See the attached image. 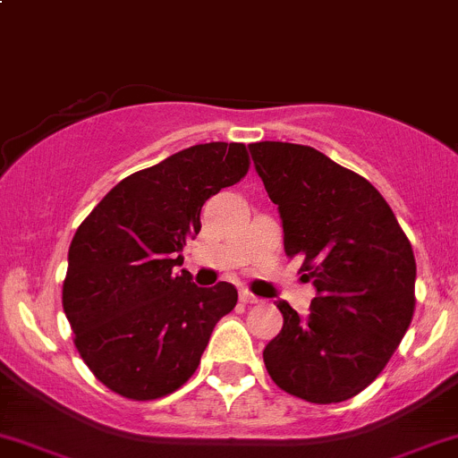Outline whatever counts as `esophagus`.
Returning a JSON list of instances; mask_svg holds the SVG:
<instances>
[{"mask_svg":"<svg viewBox=\"0 0 458 458\" xmlns=\"http://www.w3.org/2000/svg\"><path fill=\"white\" fill-rule=\"evenodd\" d=\"M239 300L243 301V304H259V297H255L252 295V293H248V291H242L239 293Z\"/></svg>","mask_w":458,"mask_h":458,"instance_id":"1","label":"esophagus"}]
</instances>
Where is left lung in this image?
<instances>
[{"label":"left lung","instance_id":"left-lung-1","mask_svg":"<svg viewBox=\"0 0 458 458\" xmlns=\"http://www.w3.org/2000/svg\"><path fill=\"white\" fill-rule=\"evenodd\" d=\"M277 206L284 250L318 295L306 318L284 300V327L264 349L279 389L328 405L369 387L410 328L416 259L383 194L306 145H248Z\"/></svg>","mask_w":458,"mask_h":458}]
</instances>
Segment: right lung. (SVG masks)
Here are the masks:
<instances>
[{"label": "right lung", "instance_id": "right-lung-1", "mask_svg": "<svg viewBox=\"0 0 458 458\" xmlns=\"http://www.w3.org/2000/svg\"><path fill=\"white\" fill-rule=\"evenodd\" d=\"M248 167L243 143L192 145L123 179L75 230L62 306L75 349L111 392L157 401L197 371L237 288H199L174 266L201 230L203 203Z\"/></svg>", "mask_w": 458, "mask_h": 458}]
</instances>
